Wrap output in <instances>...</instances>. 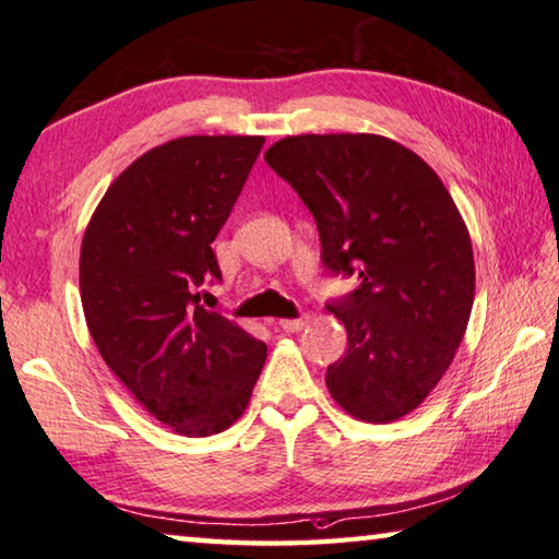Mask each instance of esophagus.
<instances>
[{"label":"esophagus","instance_id":"esophagus-1","mask_svg":"<svg viewBox=\"0 0 559 559\" xmlns=\"http://www.w3.org/2000/svg\"><path fill=\"white\" fill-rule=\"evenodd\" d=\"M307 324H309V319L307 317H299V319H282L277 326L285 331V334H297V331H301Z\"/></svg>","mask_w":559,"mask_h":559}]
</instances>
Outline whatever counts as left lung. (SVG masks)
<instances>
[{
    "label": "left lung",
    "mask_w": 559,
    "mask_h": 559,
    "mask_svg": "<svg viewBox=\"0 0 559 559\" xmlns=\"http://www.w3.org/2000/svg\"><path fill=\"white\" fill-rule=\"evenodd\" d=\"M311 211L321 260L358 272L329 305L348 350L326 370L350 417L385 425L425 403L456 356L474 307V250L447 186L423 156L380 134H297L264 152Z\"/></svg>",
    "instance_id": "obj_1"
}]
</instances>
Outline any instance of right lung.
I'll return each mask as SVG.
<instances>
[{"instance_id": "right-lung-1", "label": "right lung", "mask_w": 559, "mask_h": 559, "mask_svg": "<svg viewBox=\"0 0 559 559\" xmlns=\"http://www.w3.org/2000/svg\"><path fill=\"white\" fill-rule=\"evenodd\" d=\"M264 136L193 134L117 176L81 245L85 324L136 403L183 437L228 429L250 403L267 346L201 307L221 280L211 242Z\"/></svg>"}]
</instances>
